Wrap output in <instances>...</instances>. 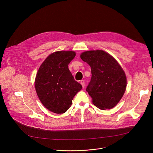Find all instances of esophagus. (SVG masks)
Returning <instances> with one entry per match:
<instances>
[{
    "instance_id": "1",
    "label": "esophagus",
    "mask_w": 153,
    "mask_h": 153,
    "mask_svg": "<svg viewBox=\"0 0 153 153\" xmlns=\"http://www.w3.org/2000/svg\"><path fill=\"white\" fill-rule=\"evenodd\" d=\"M80 82V84L82 85L83 88H84V87H85V81L83 80H82Z\"/></svg>"
}]
</instances>
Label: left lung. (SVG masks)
Returning <instances> with one entry per match:
<instances>
[{"instance_id": "left-lung-1", "label": "left lung", "mask_w": 153, "mask_h": 153, "mask_svg": "<svg viewBox=\"0 0 153 153\" xmlns=\"http://www.w3.org/2000/svg\"><path fill=\"white\" fill-rule=\"evenodd\" d=\"M80 58L91 69V79L86 90L93 103L102 110L114 107L126 88V75L120 65L103 50L85 51Z\"/></svg>"}]
</instances>
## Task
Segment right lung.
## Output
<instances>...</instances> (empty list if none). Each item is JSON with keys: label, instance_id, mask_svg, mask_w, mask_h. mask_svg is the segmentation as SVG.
<instances>
[{"label": "right lung", "instance_id": "add662e5", "mask_svg": "<svg viewBox=\"0 0 153 153\" xmlns=\"http://www.w3.org/2000/svg\"><path fill=\"white\" fill-rule=\"evenodd\" d=\"M75 56L73 51L54 52L43 61L37 71L34 83L37 94L43 105L53 113L66 112L82 88L68 69Z\"/></svg>", "mask_w": 153, "mask_h": 153}]
</instances>
